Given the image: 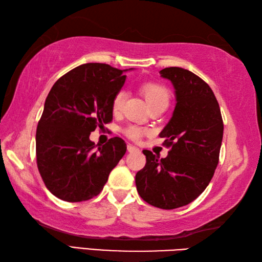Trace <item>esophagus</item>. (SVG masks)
Segmentation results:
<instances>
[{
  "mask_svg": "<svg viewBox=\"0 0 262 262\" xmlns=\"http://www.w3.org/2000/svg\"><path fill=\"white\" fill-rule=\"evenodd\" d=\"M127 149H128V152H136V151H138V148L136 146H134V145H132V144H128Z\"/></svg>",
  "mask_w": 262,
  "mask_h": 262,
  "instance_id": "34e87169",
  "label": "esophagus"
}]
</instances>
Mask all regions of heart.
I'll use <instances>...</instances> for the list:
<instances>
[{"instance_id": "1", "label": "heart", "mask_w": 262, "mask_h": 262, "mask_svg": "<svg viewBox=\"0 0 262 262\" xmlns=\"http://www.w3.org/2000/svg\"><path fill=\"white\" fill-rule=\"evenodd\" d=\"M141 91L143 96L145 97L147 103L149 107L152 105L160 103V102H169V93L166 91V89L162 85L158 84V83L153 82H146L142 84ZM126 99V93L124 91H118L117 92L114 98H113V103H111V109H113L114 114H119L122 107H124ZM125 134L132 138V140H140L142 135L144 134V129L136 126H130L125 129Z\"/></svg>"}]
</instances>
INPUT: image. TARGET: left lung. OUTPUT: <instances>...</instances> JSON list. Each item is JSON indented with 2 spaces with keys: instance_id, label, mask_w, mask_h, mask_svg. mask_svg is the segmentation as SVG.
I'll return each mask as SVG.
<instances>
[{
  "instance_id": "8db88e82",
  "label": "left lung",
  "mask_w": 262,
  "mask_h": 262,
  "mask_svg": "<svg viewBox=\"0 0 262 262\" xmlns=\"http://www.w3.org/2000/svg\"><path fill=\"white\" fill-rule=\"evenodd\" d=\"M174 88L176 107L160 133L171 147L159 159L147 149L146 164L136 173L140 196L149 205L174 209L193 202L208 186L223 140V119L219 102L207 83L181 68L160 71Z\"/></svg>"
}]
</instances>
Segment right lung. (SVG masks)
<instances>
[{"mask_svg":"<svg viewBox=\"0 0 262 262\" xmlns=\"http://www.w3.org/2000/svg\"><path fill=\"white\" fill-rule=\"evenodd\" d=\"M126 71L83 64L49 91L37 127L36 155L39 173L57 198L77 203L97 196L125 155L126 143L120 137L100 146L89 136L113 120L111 103L124 85Z\"/></svg>","mask_w":262,"mask_h":262,"instance_id":"right-lung-1","label":"right lung"}]
</instances>
